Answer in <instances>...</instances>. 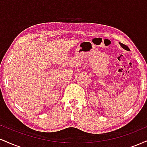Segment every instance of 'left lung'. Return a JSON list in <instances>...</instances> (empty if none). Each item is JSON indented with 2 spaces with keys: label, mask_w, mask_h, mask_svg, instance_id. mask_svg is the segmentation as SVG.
<instances>
[{
  "label": "left lung",
  "mask_w": 147,
  "mask_h": 147,
  "mask_svg": "<svg viewBox=\"0 0 147 147\" xmlns=\"http://www.w3.org/2000/svg\"><path fill=\"white\" fill-rule=\"evenodd\" d=\"M119 44H120V45H121V46L123 48H124V49H125L126 50H128V51H129V50H130V49H129V48H128V46H127V45H126L123 44V43H119Z\"/></svg>",
  "instance_id": "8db88e82"
}]
</instances>
